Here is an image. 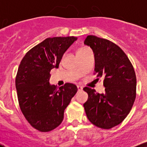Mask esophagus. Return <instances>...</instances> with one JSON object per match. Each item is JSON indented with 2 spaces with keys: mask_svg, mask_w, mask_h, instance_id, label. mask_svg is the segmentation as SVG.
Here are the masks:
<instances>
[{
  "mask_svg": "<svg viewBox=\"0 0 147 147\" xmlns=\"http://www.w3.org/2000/svg\"><path fill=\"white\" fill-rule=\"evenodd\" d=\"M77 89H78V91H81L83 90V87L81 86H77Z\"/></svg>",
  "mask_w": 147,
  "mask_h": 147,
  "instance_id": "1",
  "label": "esophagus"
}]
</instances>
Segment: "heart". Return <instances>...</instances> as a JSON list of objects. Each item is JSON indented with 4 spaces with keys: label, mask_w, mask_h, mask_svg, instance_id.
<instances>
[{
    "label": "heart",
    "mask_w": 147,
    "mask_h": 147,
    "mask_svg": "<svg viewBox=\"0 0 147 147\" xmlns=\"http://www.w3.org/2000/svg\"><path fill=\"white\" fill-rule=\"evenodd\" d=\"M86 48H83V49H80V50H79L77 52H80V51H83V50H86Z\"/></svg>",
    "instance_id": "b5f03b06"
}]
</instances>
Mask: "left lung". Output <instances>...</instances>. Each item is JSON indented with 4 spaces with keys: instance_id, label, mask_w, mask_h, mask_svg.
Returning a JSON list of instances; mask_svg holds the SVG:
<instances>
[{
    "instance_id": "obj_1",
    "label": "left lung",
    "mask_w": 147,
    "mask_h": 147,
    "mask_svg": "<svg viewBox=\"0 0 147 147\" xmlns=\"http://www.w3.org/2000/svg\"><path fill=\"white\" fill-rule=\"evenodd\" d=\"M84 44L92 49L97 78L104 77L105 92L85 87L84 104L89 121L101 129L118 125L129 113L136 96V77L128 57L118 45L105 38L88 35Z\"/></svg>"
}]
</instances>
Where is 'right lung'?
Here are the masks:
<instances>
[{
	"label": "right lung",
	"instance_id": "obj_1",
	"mask_svg": "<svg viewBox=\"0 0 147 147\" xmlns=\"http://www.w3.org/2000/svg\"><path fill=\"white\" fill-rule=\"evenodd\" d=\"M77 37L48 38L29 50L22 59L16 77L21 110L34 129L48 132L63 119L64 111L77 92L75 84L57 87L49 82L50 70L58 68L62 57Z\"/></svg>",
	"mask_w": 147,
	"mask_h": 147
}]
</instances>
